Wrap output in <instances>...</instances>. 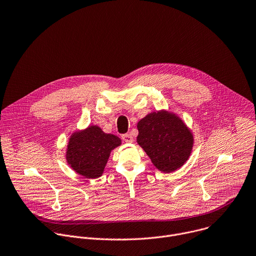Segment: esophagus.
Segmentation results:
<instances>
[{"label": "esophagus", "mask_w": 256, "mask_h": 256, "mask_svg": "<svg viewBox=\"0 0 256 256\" xmlns=\"http://www.w3.org/2000/svg\"><path fill=\"white\" fill-rule=\"evenodd\" d=\"M122 140L126 142H134V138H132V134H122Z\"/></svg>", "instance_id": "1"}]
</instances>
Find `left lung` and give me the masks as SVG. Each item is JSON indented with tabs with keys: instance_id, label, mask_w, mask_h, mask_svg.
<instances>
[{
	"instance_id": "8db88e82",
	"label": "left lung",
	"mask_w": 256,
	"mask_h": 256,
	"mask_svg": "<svg viewBox=\"0 0 256 256\" xmlns=\"http://www.w3.org/2000/svg\"><path fill=\"white\" fill-rule=\"evenodd\" d=\"M138 144L162 173H171L189 158L193 134L183 120L168 112H150L138 122Z\"/></svg>"
}]
</instances>
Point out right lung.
Returning <instances> with one entry per match:
<instances>
[{"mask_svg":"<svg viewBox=\"0 0 256 256\" xmlns=\"http://www.w3.org/2000/svg\"><path fill=\"white\" fill-rule=\"evenodd\" d=\"M122 140L106 134L98 126L72 134L66 150V160L76 173L88 179H96L104 173L110 152L120 146Z\"/></svg>","mask_w":256,"mask_h":256,"instance_id":"obj_1","label":"right lung"}]
</instances>
